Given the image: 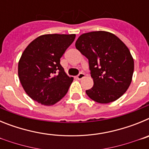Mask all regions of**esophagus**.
I'll use <instances>...</instances> for the list:
<instances>
[{
    "mask_svg": "<svg viewBox=\"0 0 149 149\" xmlns=\"http://www.w3.org/2000/svg\"><path fill=\"white\" fill-rule=\"evenodd\" d=\"M85 74H84V73H80L78 74V75L77 76V79H78V80H81V79H83L84 78V77H85Z\"/></svg>",
    "mask_w": 149,
    "mask_h": 149,
    "instance_id": "34e87169",
    "label": "esophagus"
}]
</instances>
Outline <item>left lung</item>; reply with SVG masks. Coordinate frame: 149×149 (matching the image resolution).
Wrapping results in <instances>:
<instances>
[{
    "mask_svg": "<svg viewBox=\"0 0 149 149\" xmlns=\"http://www.w3.org/2000/svg\"><path fill=\"white\" fill-rule=\"evenodd\" d=\"M75 47L89 60L94 85L86 93L93 101L108 104L128 89L134 73L133 56L125 44L113 33L93 31L81 35Z\"/></svg>",
    "mask_w": 149,
    "mask_h": 149,
    "instance_id": "1",
    "label": "left lung"
}]
</instances>
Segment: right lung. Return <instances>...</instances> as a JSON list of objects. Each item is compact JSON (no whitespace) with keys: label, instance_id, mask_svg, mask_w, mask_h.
<instances>
[{"label":"right lung","instance_id":"1","mask_svg":"<svg viewBox=\"0 0 149 149\" xmlns=\"http://www.w3.org/2000/svg\"><path fill=\"white\" fill-rule=\"evenodd\" d=\"M75 34H45L32 41L18 61V74L29 97L51 106L65 95L73 81L60 65V58Z\"/></svg>","mask_w":149,"mask_h":149}]
</instances>
